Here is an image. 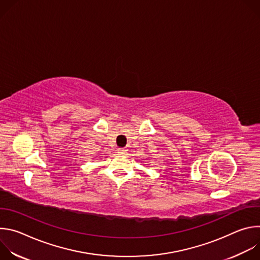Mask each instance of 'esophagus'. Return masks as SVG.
<instances>
[{"mask_svg": "<svg viewBox=\"0 0 260 260\" xmlns=\"http://www.w3.org/2000/svg\"><path fill=\"white\" fill-rule=\"evenodd\" d=\"M117 151H118V153H120V154H125L127 150L125 149V148H118Z\"/></svg>", "mask_w": 260, "mask_h": 260, "instance_id": "esophagus-1", "label": "esophagus"}]
</instances>
